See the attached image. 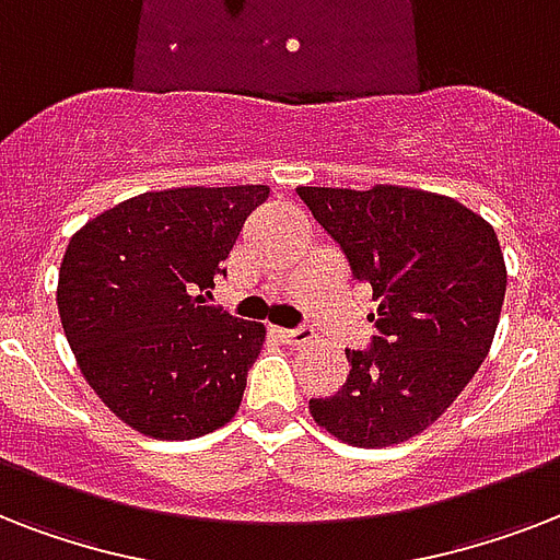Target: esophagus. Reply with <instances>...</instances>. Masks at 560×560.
I'll list each match as a JSON object with an SVG mask.
<instances>
[{
    "label": "esophagus",
    "instance_id": "esophagus-1",
    "mask_svg": "<svg viewBox=\"0 0 560 560\" xmlns=\"http://www.w3.org/2000/svg\"><path fill=\"white\" fill-rule=\"evenodd\" d=\"M276 337L288 346H305V342L314 340V331L307 325H299V328H276Z\"/></svg>",
    "mask_w": 560,
    "mask_h": 560
}]
</instances>
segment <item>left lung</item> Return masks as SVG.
Listing matches in <instances>:
<instances>
[{"mask_svg":"<svg viewBox=\"0 0 560 560\" xmlns=\"http://www.w3.org/2000/svg\"><path fill=\"white\" fill-rule=\"evenodd\" d=\"M296 194L377 302L369 349H346L349 381L311 398V416L354 447L407 442L451 407L491 349L505 296L500 241L491 223L442 194Z\"/></svg>","mask_w":560,"mask_h":560,"instance_id":"1","label":"left lung"}]
</instances>
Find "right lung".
<instances>
[{"instance_id":"obj_1","label":"right lung","mask_w":560,"mask_h":560,"mask_svg":"<svg viewBox=\"0 0 560 560\" xmlns=\"http://www.w3.org/2000/svg\"><path fill=\"white\" fill-rule=\"evenodd\" d=\"M270 188H171L118 202L66 246L57 311L78 366L125 424L197 439L235 416L264 325L209 305Z\"/></svg>"}]
</instances>
